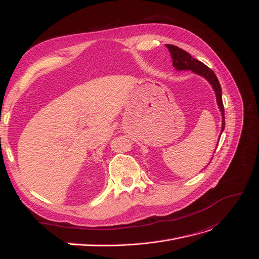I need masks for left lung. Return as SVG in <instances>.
I'll use <instances>...</instances> for the list:
<instances>
[{
    "label": "left lung",
    "mask_w": 259,
    "mask_h": 259,
    "mask_svg": "<svg viewBox=\"0 0 259 259\" xmlns=\"http://www.w3.org/2000/svg\"><path fill=\"white\" fill-rule=\"evenodd\" d=\"M165 46L168 47L169 52L171 54V57L173 59V65L174 68L182 71V70H191L194 73L201 75L204 78H206L208 80V82L212 85L215 95H216V100H218V104L220 110L222 112V116H223V120H222V132L225 129V111H224V104H223V99H222V87L220 81L216 77L215 73L206 66L204 63H202L201 61H199L195 58L191 57L187 52H185L184 49H182L178 46L174 45H170V44H165ZM221 132V135H222Z\"/></svg>",
    "instance_id": "left-lung-1"
}]
</instances>
